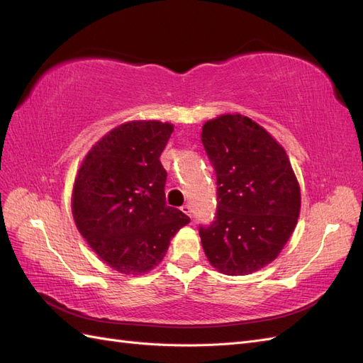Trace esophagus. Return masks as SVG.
Here are the masks:
<instances>
[{"label": "esophagus", "instance_id": "34e87169", "mask_svg": "<svg viewBox=\"0 0 363 363\" xmlns=\"http://www.w3.org/2000/svg\"><path fill=\"white\" fill-rule=\"evenodd\" d=\"M182 212L184 213V215H188V216H191V206L189 204H184V206H182Z\"/></svg>", "mask_w": 363, "mask_h": 363}]
</instances>
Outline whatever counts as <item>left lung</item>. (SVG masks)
<instances>
[{
  "label": "left lung",
  "mask_w": 363,
  "mask_h": 363,
  "mask_svg": "<svg viewBox=\"0 0 363 363\" xmlns=\"http://www.w3.org/2000/svg\"><path fill=\"white\" fill-rule=\"evenodd\" d=\"M201 142L216 172V216L200 227L211 265L227 276L267 267L298 221L301 194L286 151L244 115H221L203 125Z\"/></svg>",
  "instance_id": "left-lung-1"
}]
</instances>
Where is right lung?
<instances>
[{"mask_svg":"<svg viewBox=\"0 0 363 363\" xmlns=\"http://www.w3.org/2000/svg\"><path fill=\"white\" fill-rule=\"evenodd\" d=\"M172 130L160 121H128L98 140L77 172L75 225L118 272L139 276L155 268L191 221L164 196L167 171L159 157Z\"/></svg>","mask_w":363,"mask_h":363,"instance_id":"right-lung-1","label":"right lung"}]
</instances>
